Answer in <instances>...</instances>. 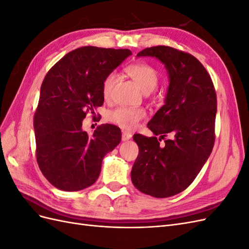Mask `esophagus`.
Instances as JSON below:
<instances>
[{
	"mask_svg": "<svg viewBox=\"0 0 249 249\" xmlns=\"http://www.w3.org/2000/svg\"><path fill=\"white\" fill-rule=\"evenodd\" d=\"M133 135L129 132H123V135H122V139L123 141H126V140H130L132 138Z\"/></svg>",
	"mask_w": 249,
	"mask_h": 249,
	"instance_id": "34e87169",
	"label": "esophagus"
}]
</instances>
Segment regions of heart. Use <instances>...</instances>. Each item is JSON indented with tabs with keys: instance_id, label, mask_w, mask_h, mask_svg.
<instances>
[{
	"instance_id": "1",
	"label": "heart",
	"mask_w": 249,
	"mask_h": 249,
	"mask_svg": "<svg viewBox=\"0 0 249 249\" xmlns=\"http://www.w3.org/2000/svg\"><path fill=\"white\" fill-rule=\"evenodd\" d=\"M125 72L127 76L131 77L143 91L148 93L156 88L158 84V72L152 65L147 63L137 62L126 66ZM116 72H109L105 77L102 85V93L105 100H108L112 88L114 86L116 81ZM146 116V112L144 109L138 107H118L109 112L108 119L112 124L118 125L124 130H133L138 125L142 119Z\"/></svg>"
}]
</instances>
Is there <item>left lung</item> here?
<instances>
[{
	"mask_svg": "<svg viewBox=\"0 0 249 249\" xmlns=\"http://www.w3.org/2000/svg\"><path fill=\"white\" fill-rule=\"evenodd\" d=\"M137 56L159 59L167 70L169 87L164 106L147 124L148 129L160 137L134 135L139 154L131 178L142 193L170 197L191 185L212 153L217 112L215 88L207 70L188 53L157 46L142 50Z\"/></svg>",
	"mask_w": 249,
	"mask_h": 249,
	"instance_id": "obj_1",
	"label": "left lung"
}]
</instances>
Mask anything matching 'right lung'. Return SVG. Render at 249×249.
Listing matches in <instances>:
<instances>
[{
	"label": "right lung",
	"instance_id": "right-lung-1",
	"mask_svg": "<svg viewBox=\"0 0 249 249\" xmlns=\"http://www.w3.org/2000/svg\"><path fill=\"white\" fill-rule=\"evenodd\" d=\"M130 55L127 49L79 48L44 77L33 122L36 159L44 178L58 189L79 191L93 185L105 155L122 140L116 125L102 124L89 136L82 122L104 104L105 77Z\"/></svg>",
	"mask_w": 249,
	"mask_h": 249
}]
</instances>
